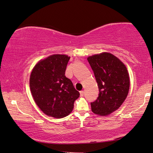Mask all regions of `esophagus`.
Listing matches in <instances>:
<instances>
[{"label":"esophagus","mask_w":153,"mask_h":153,"mask_svg":"<svg viewBox=\"0 0 153 153\" xmlns=\"http://www.w3.org/2000/svg\"><path fill=\"white\" fill-rule=\"evenodd\" d=\"M83 95H84V91H80V96L83 97Z\"/></svg>","instance_id":"1"}]
</instances>
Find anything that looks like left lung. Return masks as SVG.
<instances>
[{
    "label": "left lung",
    "instance_id": "left-lung-1",
    "mask_svg": "<svg viewBox=\"0 0 153 153\" xmlns=\"http://www.w3.org/2000/svg\"><path fill=\"white\" fill-rule=\"evenodd\" d=\"M99 86V97L91 102L93 113L107 116L115 111L126 99L129 89V74L126 66L108 53L87 58Z\"/></svg>",
    "mask_w": 153,
    "mask_h": 153
}]
</instances>
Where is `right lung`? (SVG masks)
Returning <instances> with one entry per match:
<instances>
[{"mask_svg":"<svg viewBox=\"0 0 153 153\" xmlns=\"http://www.w3.org/2000/svg\"><path fill=\"white\" fill-rule=\"evenodd\" d=\"M70 58L64 54L51 55L39 62L30 76L35 102L45 114L55 118L69 115L79 97L71 81L65 76Z\"/></svg>","mask_w":153,"mask_h":153,"instance_id":"add662e5","label":"right lung"}]
</instances>
